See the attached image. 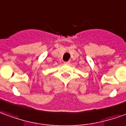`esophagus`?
Returning <instances> with one entry per match:
<instances>
[{"instance_id": "esophagus-1", "label": "esophagus", "mask_w": 126, "mask_h": 126, "mask_svg": "<svg viewBox=\"0 0 126 126\" xmlns=\"http://www.w3.org/2000/svg\"><path fill=\"white\" fill-rule=\"evenodd\" d=\"M64 64H67V65H68V64H70V62L69 61H68V62H64Z\"/></svg>"}]
</instances>
